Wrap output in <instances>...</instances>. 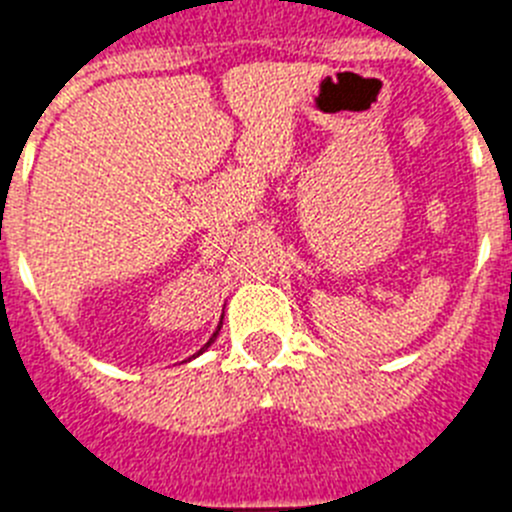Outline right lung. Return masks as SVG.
I'll return each instance as SVG.
<instances>
[{
	"label": "right lung",
	"instance_id": "add662e5",
	"mask_svg": "<svg viewBox=\"0 0 512 512\" xmlns=\"http://www.w3.org/2000/svg\"><path fill=\"white\" fill-rule=\"evenodd\" d=\"M220 328H223V318H220V325H217V328H215V333H212V336H210V341H207V343H205V346H202V348H200V351H197V354H194V356H200V354H202V351H207V348H210V346H212V341H215V338H217V333H220ZM194 356H192V359H194Z\"/></svg>",
	"mask_w": 512,
	"mask_h": 512
}]
</instances>
